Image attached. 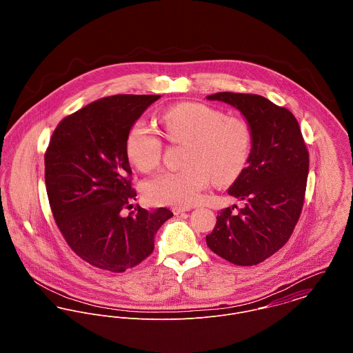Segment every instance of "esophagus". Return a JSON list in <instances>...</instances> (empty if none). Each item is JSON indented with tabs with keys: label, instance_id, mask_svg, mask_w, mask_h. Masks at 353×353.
Here are the masks:
<instances>
[{
	"label": "esophagus",
	"instance_id": "obj_1",
	"mask_svg": "<svg viewBox=\"0 0 353 353\" xmlns=\"http://www.w3.org/2000/svg\"><path fill=\"white\" fill-rule=\"evenodd\" d=\"M190 210V208H182V206H175V208H172V212L175 213V214H181V213H183V212H189Z\"/></svg>",
	"mask_w": 353,
	"mask_h": 353
}]
</instances>
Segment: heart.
<instances>
[{
	"instance_id": "1",
	"label": "heart",
	"mask_w": 353,
	"mask_h": 353,
	"mask_svg": "<svg viewBox=\"0 0 353 353\" xmlns=\"http://www.w3.org/2000/svg\"><path fill=\"white\" fill-rule=\"evenodd\" d=\"M163 136L172 144H185L183 168L163 171L147 179L143 193L157 205L190 206L200 200L210 178L216 185L234 182L245 170L252 148L249 122L225 115L203 103H181L161 115ZM125 152L140 171L159 165L163 140L145 122H134L126 136Z\"/></svg>"
}]
</instances>
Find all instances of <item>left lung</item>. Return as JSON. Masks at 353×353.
Masks as SVG:
<instances>
[{
    "mask_svg": "<svg viewBox=\"0 0 353 353\" xmlns=\"http://www.w3.org/2000/svg\"><path fill=\"white\" fill-rule=\"evenodd\" d=\"M208 99L241 110L252 128V148L248 167L228 190L245 205L220 212L206 245L231 263L258 265L288 242L299 221L308 151L288 108L254 94L219 92Z\"/></svg>",
    "mask_w": 353,
    "mask_h": 353,
    "instance_id": "8db88e82",
    "label": "left lung"
}]
</instances>
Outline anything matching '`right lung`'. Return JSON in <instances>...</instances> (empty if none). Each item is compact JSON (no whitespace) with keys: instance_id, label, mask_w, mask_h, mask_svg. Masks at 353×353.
<instances>
[{"instance_id":"1","label":"right lung","mask_w":353,"mask_h":353,"mask_svg":"<svg viewBox=\"0 0 353 353\" xmlns=\"http://www.w3.org/2000/svg\"><path fill=\"white\" fill-rule=\"evenodd\" d=\"M160 95H114L65 117L45 153L51 213L72 252L90 265L122 273L153 252L167 208L137 205L125 152L130 126Z\"/></svg>"}]
</instances>
